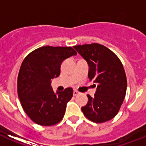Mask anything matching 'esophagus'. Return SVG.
Wrapping results in <instances>:
<instances>
[{"label": "esophagus", "mask_w": 146, "mask_h": 146, "mask_svg": "<svg viewBox=\"0 0 146 146\" xmlns=\"http://www.w3.org/2000/svg\"><path fill=\"white\" fill-rule=\"evenodd\" d=\"M79 94H80V92L76 91V90H74V91H73V96H78V95H79Z\"/></svg>", "instance_id": "1"}]
</instances>
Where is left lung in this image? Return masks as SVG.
Here are the masks:
<instances>
[{
	"label": "left lung",
	"mask_w": 146,
	"mask_h": 146,
	"mask_svg": "<svg viewBox=\"0 0 146 146\" xmlns=\"http://www.w3.org/2000/svg\"><path fill=\"white\" fill-rule=\"evenodd\" d=\"M73 48L89 64V81L97 83L96 94L93 98L87 95L89 101L82 111L94 123L111 120L120 111L127 92V76L122 63L113 51L98 43Z\"/></svg>",
	"instance_id": "left-lung-1"
}]
</instances>
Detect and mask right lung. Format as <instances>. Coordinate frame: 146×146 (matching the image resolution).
Masks as SVG:
<instances>
[{"instance_id": "add662e5", "label": "right lung", "mask_w": 146, "mask_h": 146, "mask_svg": "<svg viewBox=\"0 0 146 146\" xmlns=\"http://www.w3.org/2000/svg\"><path fill=\"white\" fill-rule=\"evenodd\" d=\"M77 54L71 47L43 46L23 60L17 79V92L24 111L33 122L53 126L61 121L73 90L54 93L50 80L59 76L63 60Z\"/></svg>"}]
</instances>
